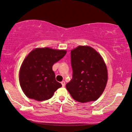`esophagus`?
<instances>
[{
  "instance_id": "obj_1",
  "label": "esophagus",
  "mask_w": 132,
  "mask_h": 132,
  "mask_svg": "<svg viewBox=\"0 0 132 132\" xmlns=\"http://www.w3.org/2000/svg\"><path fill=\"white\" fill-rule=\"evenodd\" d=\"M61 83L62 87H65V82L64 81H62Z\"/></svg>"
}]
</instances>
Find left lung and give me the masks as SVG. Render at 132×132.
<instances>
[{
	"instance_id": "1",
	"label": "left lung",
	"mask_w": 132,
	"mask_h": 132,
	"mask_svg": "<svg viewBox=\"0 0 132 132\" xmlns=\"http://www.w3.org/2000/svg\"><path fill=\"white\" fill-rule=\"evenodd\" d=\"M72 78L66 88L75 100L81 103L95 101L104 92L107 70L103 58L88 46H79L71 51Z\"/></svg>"
}]
</instances>
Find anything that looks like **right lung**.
Wrapping results in <instances>:
<instances>
[{"instance_id":"obj_1","label":"right lung","mask_w":132,"mask_h":132,"mask_svg":"<svg viewBox=\"0 0 132 132\" xmlns=\"http://www.w3.org/2000/svg\"><path fill=\"white\" fill-rule=\"evenodd\" d=\"M65 50L36 48L24 60L19 71L20 85L28 97L37 101L48 100L62 86L55 80L52 66L65 55Z\"/></svg>"}]
</instances>
